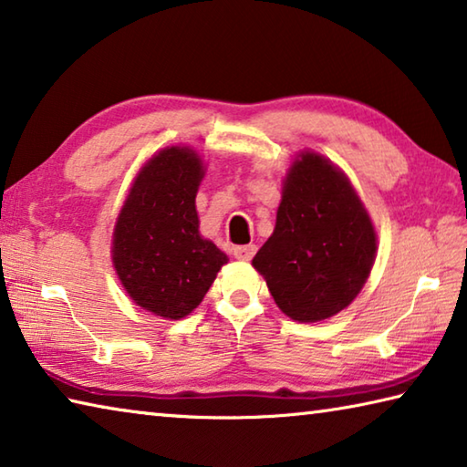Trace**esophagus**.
Masks as SVG:
<instances>
[{
    "label": "esophagus",
    "instance_id": "1",
    "mask_svg": "<svg viewBox=\"0 0 467 467\" xmlns=\"http://www.w3.org/2000/svg\"><path fill=\"white\" fill-rule=\"evenodd\" d=\"M255 251H257L255 244H241V247L233 249V255L239 259V262H249V259L255 255Z\"/></svg>",
    "mask_w": 467,
    "mask_h": 467
}]
</instances>
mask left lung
<instances>
[{
    "instance_id": "obj_1",
    "label": "left lung",
    "mask_w": 467,
    "mask_h": 467,
    "mask_svg": "<svg viewBox=\"0 0 467 467\" xmlns=\"http://www.w3.org/2000/svg\"><path fill=\"white\" fill-rule=\"evenodd\" d=\"M375 253L373 223L350 181L321 154L300 152L274 233L253 257L275 305L303 323L334 317L365 286Z\"/></svg>"
}]
</instances>
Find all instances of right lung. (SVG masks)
Segmentation results:
<instances>
[{"instance_id": "obj_1", "label": "right lung", "mask_w": 467, "mask_h": 467, "mask_svg": "<svg viewBox=\"0 0 467 467\" xmlns=\"http://www.w3.org/2000/svg\"><path fill=\"white\" fill-rule=\"evenodd\" d=\"M203 162L195 150L171 146L141 167L117 218L113 265L133 303L181 319L202 303L226 253L200 234L195 195Z\"/></svg>"}]
</instances>
